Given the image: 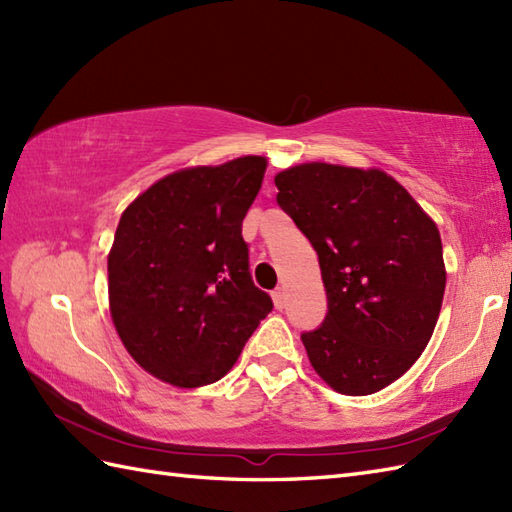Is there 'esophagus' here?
Segmentation results:
<instances>
[{
  "label": "esophagus",
  "mask_w": 512,
  "mask_h": 512,
  "mask_svg": "<svg viewBox=\"0 0 512 512\" xmlns=\"http://www.w3.org/2000/svg\"><path fill=\"white\" fill-rule=\"evenodd\" d=\"M273 303H275L277 310H284L286 308V290L284 288H277L273 292Z\"/></svg>",
  "instance_id": "esophagus-1"
}]
</instances>
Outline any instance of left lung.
Masks as SVG:
<instances>
[{"label":"left lung","instance_id":"left-lung-1","mask_svg":"<svg viewBox=\"0 0 512 512\" xmlns=\"http://www.w3.org/2000/svg\"><path fill=\"white\" fill-rule=\"evenodd\" d=\"M277 202L319 255L328 317L301 334L345 396H369L418 361L440 317L447 268L436 222L376 167L303 162L275 176Z\"/></svg>","mask_w":512,"mask_h":512}]
</instances>
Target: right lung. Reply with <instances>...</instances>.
Listing matches in <instances>:
<instances>
[{"instance_id":"1","label":"right lung","mask_w":512,"mask_h":512,"mask_svg":"<svg viewBox=\"0 0 512 512\" xmlns=\"http://www.w3.org/2000/svg\"><path fill=\"white\" fill-rule=\"evenodd\" d=\"M266 167L242 156L173 171L121 215L107 255L110 314L129 356L162 383L220 380L273 310L242 237Z\"/></svg>"}]
</instances>
